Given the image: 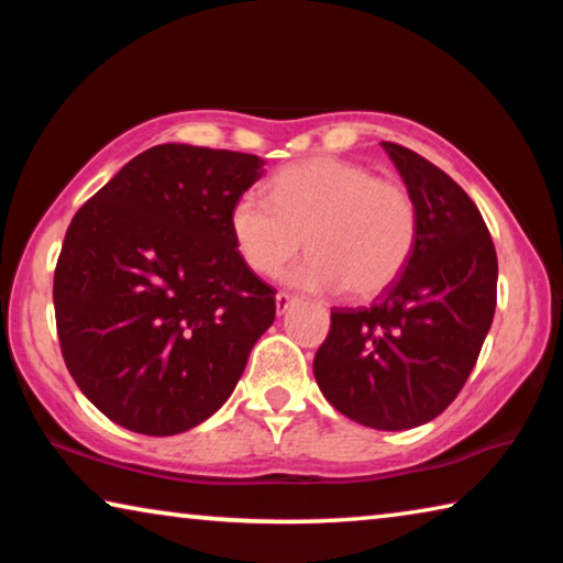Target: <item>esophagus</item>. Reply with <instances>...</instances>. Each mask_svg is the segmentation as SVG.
<instances>
[{
  "label": "esophagus",
  "mask_w": 563,
  "mask_h": 563,
  "mask_svg": "<svg viewBox=\"0 0 563 563\" xmlns=\"http://www.w3.org/2000/svg\"><path fill=\"white\" fill-rule=\"evenodd\" d=\"M295 302H298V298H295V295H290V292L275 295V310H278V316H285V312H288Z\"/></svg>",
  "instance_id": "1"
}]
</instances>
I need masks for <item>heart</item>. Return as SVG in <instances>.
Returning a JSON list of instances; mask_svg holds the SVG:
<instances>
[{"instance_id":"b5f03b06","label":"heart","mask_w":563,"mask_h":563,"mask_svg":"<svg viewBox=\"0 0 563 563\" xmlns=\"http://www.w3.org/2000/svg\"><path fill=\"white\" fill-rule=\"evenodd\" d=\"M268 198L241 194L228 211L235 251L258 275H278L305 238L312 255L290 271L292 285L373 298L405 273L415 253L412 194L367 166L328 156L295 161L275 170Z\"/></svg>"}]
</instances>
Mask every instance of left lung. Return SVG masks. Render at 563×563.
I'll use <instances>...</instances> for the list:
<instances>
[{
  "label": "left lung",
  "mask_w": 563,
  "mask_h": 563,
  "mask_svg": "<svg viewBox=\"0 0 563 563\" xmlns=\"http://www.w3.org/2000/svg\"><path fill=\"white\" fill-rule=\"evenodd\" d=\"M412 194L419 233L405 273L369 308H335L312 373L328 402L373 430L442 415L476 365L497 308V251L460 184L383 141Z\"/></svg>",
  "instance_id": "obj_1"
}]
</instances>
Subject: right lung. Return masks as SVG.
I'll list each match as a JSON object with an SVG mask.
<instances>
[{
  "label": "right lung",
  "mask_w": 563,
  "mask_h": 563,
  "mask_svg": "<svg viewBox=\"0 0 563 563\" xmlns=\"http://www.w3.org/2000/svg\"><path fill=\"white\" fill-rule=\"evenodd\" d=\"M263 166L253 154L161 144L71 218L54 271L56 332L74 383L111 422L168 437L231 397L275 320V290L228 228Z\"/></svg>",
  "instance_id": "right-lung-1"
}]
</instances>
